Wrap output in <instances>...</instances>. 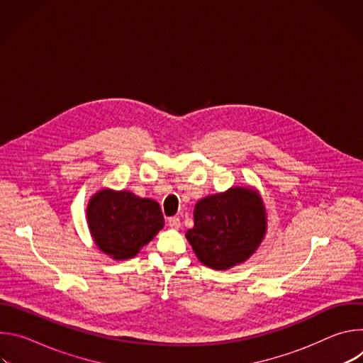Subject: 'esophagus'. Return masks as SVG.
Returning a JSON list of instances; mask_svg holds the SVG:
<instances>
[{
    "label": "esophagus",
    "mask_w": 363,
    "mask_h": 363,
    "mask_svg": "<svg viewBox=\"0 0 363 363\" xmlns=\"http://www.w3.org/2000/svg\"><path fill=\"white\" fill-rule=\"evenodd\" d=\"M168 224L171 228L178 230L181 227V220L178 217H171V218H168Z\"/></svg>",
    "instance_id": "obj_1"
}]
</instances>
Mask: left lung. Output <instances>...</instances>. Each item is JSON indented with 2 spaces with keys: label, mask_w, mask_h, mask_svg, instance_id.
I'll use <instances>...</instances> for the list:
<instances>
[{
  "label": "left lung",
  "mask_w": 363,
  "mask_h": 363,
  "mask_svg": "<svg viewBox=\"0 0 363 363\" xmlns=\"http://www.w3.org/2000/svg\"><path fill=\"white\" fill-rule=\"evenodd\" d=\"M266 233L262 198L248 188L199 199L194 210V227L186 238L198 260L214 270H228L245 262L260 245Z\"/></svg>",
  "instance_id": "8db88e82"
}]
</instances>
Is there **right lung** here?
I'll return each instance as SVG.
<instances>
[{
  "label": "right lung",
  "mask_w": 363,
  "mask_h": 363,
  "mask_svg": "<svg viewBox=\"0 0 363 363\" xmlns=\"http://www.w3.org/2000/svg\"><path fill=\"white\" fill-rule=\"evenodd\" d=\"M87 223L97 247L115 260L135 257L165 224L157 201L112 189L90 199Z\"/></svg>",
  "instance_id": "add662e5"
}]
</instances>
